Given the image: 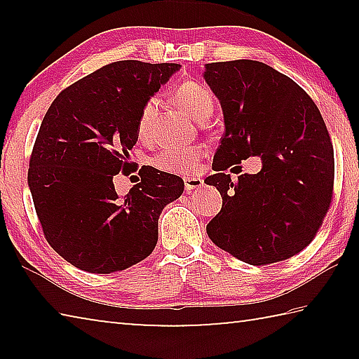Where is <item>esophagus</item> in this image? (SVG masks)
<instances>
[{"label": "esophagus", "instance_id": "1", "mask_svg": "<svg viewBox=\"0 0 359 359\" xmlns=\"http://www.w3.org/2000/svg\"><path fill=\"white\" fill-rule=\"evenodd\" d=\"M204 180L201 175H188V177H185V190L190 193L193 190H199V188L203 187Z\"/></svg>", "mask_w": 359, "mask_h": 359}]
</instances>
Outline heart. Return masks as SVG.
I'll return each instance as SVG.
<instances>
[{"label": "heart", "instance_id": "heart-1", "mask_svg": "<svg viewBox=\"0 0 359 359\" xmlns=\"http://www.w3.org/2000/svg\"><path fill=\"white\" fill-rule=\"evenodd\" d=\"M177 100L184 106L193 118L203 121L209 118L214 111V96L210 90L203 83L187 82L182 85L177 92ZM158 100L151 98L145 102L137 121V135L147 137L150 131L151 118L156 112ZM203 150L199 147H169L160 151L154 158V165L165 172H180L188 174L196 169L199 160H201Z\"/></svg>", "mask_w": 359, "mask_h": 359}]
</instances>
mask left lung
<instances>
[{
    "label": "left lung",
    "instance_id": "8db88e82",
    "mask_svg": "<svg viewBox=\"0 0 359 359\" xmlns=\"http://www.w3.org/2000/svg\"><path fill=\"white\" fill-rule=\"evenodd\" d=\"M204 68L224 120L212 163L217 172L204 180L223 198L209 238L255 266L294 257L315 238L332 198L334 151L323 117L299 85L264 63ZM248 156L262 158V171L234 184L224 171Z\"/></svg>",
    "mask_w": 359,
    "mask_h": 359
}]
</instances>
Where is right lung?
Returning a JSON list of instances; mask_svg holds the SVG:
<instances>
[{
  "label": "right lung",
  "instance_id": "right-lung-1",
  "mask_svg": "<svg viewBox=\"0 0 359 359\" xmlns=\"http://www.w3.org/2000/svg\"><path fill=\"white\" fill-rule=\"evenodd\" d=\"M177 63L125 60L106 65L60 93L42 120L28 169L36 214L50 247L92 274L123 271L154 252L158 218L184 193V180L147 166L120 198L118 172L130 174L145 102Z\"/></svg>",
  "mask_w": 359,
  "mask_h": 359
}]
</instances>
